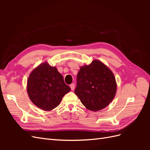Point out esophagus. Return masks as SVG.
<instances>
[{"instance_id": "obj_1", "label": "esophagus", "mask_w": 150, "mask_h": 150, "mask_svg": "<svg viewBox=\"0 0 150 150\" xmlns=\"http://www.w3.org/2000/svg\"><path fill=\"white\" fill-rule=\"evenodd\" d=\"M70 88H71V89L72 91H73V90L74 89V88H75V85H74V83H72V84L70 85Z\"/></svg>"}]
</instances>
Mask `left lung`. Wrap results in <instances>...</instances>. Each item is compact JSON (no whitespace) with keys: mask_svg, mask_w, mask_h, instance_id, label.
<instances>
[{"mask_svg":"<svg viewBox=\"0 0 150 150\" xmlns=\"http://www.w3.org/2000/svg\"><path fill=\"white\" fill-rule=\"evenodd\" d=\"M74 93L83 105L93 111L106 108L114 99L116 83L111 71L98 60L80 68Z\"/></svg>","mask_w":150,"mask_h":150,"instance_id":"1","label":"left lung"}]
</instances>
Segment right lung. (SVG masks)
Wrapping results in <instances>:
<instances>
[{
  "label": "right lung",
  "instance_id": "obj_1",
  "mask_svg": "<svg viewBox=\"0 0 150 150\" xmlns=\"http://www.w3.org/2000/svg\"><path fill=\"white\" fill-rule=\"evenodd\" d=\"M27 89L31 101L44 111L56 108L63 96L71 91L56 67L47 62L40 64L31 72Z\"/></svg>",
  "mask_w": 150,
  "mask_h": 150
}]
</instances>
